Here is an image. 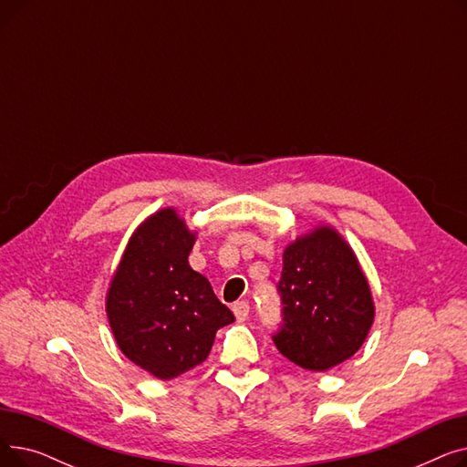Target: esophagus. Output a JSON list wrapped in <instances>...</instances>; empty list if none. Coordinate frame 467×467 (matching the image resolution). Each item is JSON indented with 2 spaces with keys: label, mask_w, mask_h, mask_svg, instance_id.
Listing matches in <instances>:
<instances>
[{
  "label": "esophagus",
  "mask_w": 467,
  "mask_h": 467,
  "mask_svg": "<svg viewBox=\"0 0 467 467\" xmlns=\"http://www.w3.org/2000/svg\"><path fill=\"white\" fill-rule=\"evenodd\" d=\"M233 312L236 316L238 322H246V317L250 316V303L248 301H238L233 305Z\"/></svg>",
  "instance_id": "obj_1"
}]
</instances>
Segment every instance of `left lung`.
Wrapping results in <instances>:
<instances>
[{"label":"left lung","instance_id":"obj_1","mask_svg":"<svg viewBox=\"0 0 467 467\" xmlns=\"http://www.w3.org/2000/svg\"><path fill=\"white\" fill-rule=\"evenodd\" d=\"M276 291L282 324L273 340L306 371H327L352 358L371 329L375 306L354 252L322 227L284 252Z\"/></svg>","mask_w":467,"mask_h":467}]
</instances>
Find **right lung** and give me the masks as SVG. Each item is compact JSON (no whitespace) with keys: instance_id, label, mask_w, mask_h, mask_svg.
Returning <instances> with one entry per match:
<instances>
[{"instance_id":"obj_1","label":"right lung","mask_w":467,"mask_h":467,"mask_svg":"<svg viewBox=\"0 0 467 467\" xmlns=\"http://www.w3.org/2000/svg\"><path fill=\"white\" fill-rule=\"evenodd\" d=\"M194 236L174 210H161L132 234L108 293L120 352L161 380L201 365L219 327L234 322L210 282L189 265Z\"/></svg>"}]
</instances>
